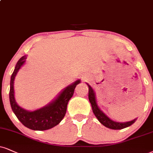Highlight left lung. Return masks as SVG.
<instances>
[{
    "instance_id": "obj_1",
    "label": "left lung",
    "mask_w": 153,
    "mask_h": 153,
    "mask_svg": "<svg viewBox=\"0 0 153 153\" xmlns=\"http://www.w3.org/2000/svg\"><path fill=\"white\" fill-rule=\"evenodd\" d=\"M86 84H87L88 86V99H89L90 103H91V104L92 111H93V113L94 115H95V116L97 118V119L99 120V121L101 123L102 125L105 126L106 128H108L113 130H120L128 127V126H131L132 124H133L135 122V120H137V118L131 120V121L123 123L114 121V120L109 118L107 116L101 109H100L99 106L98 105L97 102V99H96L95 92H94V89L89 84H87V83H86Z\"/></svg>"
}]
</instances>
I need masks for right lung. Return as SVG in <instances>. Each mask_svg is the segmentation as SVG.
Instances as JSON below:
<instances>
[{
	"label": "right lung",
	"instance_id": "obj_1",
	"mask_svg": "<svg viewBox=\"0 0 153 153\" xmlns=\"http://www.w3.org/2000/svg\"><path fill=\"white\" fill-rule=\"evenodd\" d=\"M26 58L27 56L25 55L18 60L11 75L9 92L11 108L18 120L28 128L34 131L50 129L58 125L64 118L67 111L68 102L72 97L74 88L81 82V80H76L62 89L55 99L44 107L33 111L25 110L18 105L15 99L14 80L18 71L25 63Z\"/></svg>",
	"mask_w": 153,
	"mask_h": 153
}]
</instances>
